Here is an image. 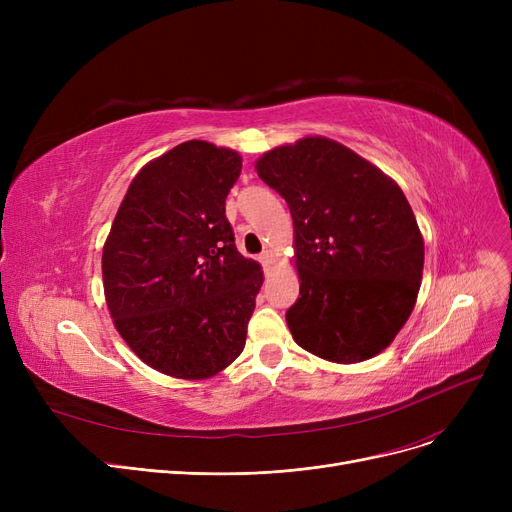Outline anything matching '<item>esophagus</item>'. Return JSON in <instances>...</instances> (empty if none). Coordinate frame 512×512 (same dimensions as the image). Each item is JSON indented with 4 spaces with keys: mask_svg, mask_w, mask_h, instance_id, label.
I'll return each mask as SVG.
<instances>
[{
    "mask_svg": "<svg viewBox=\"0 0 512 512\" xmlns=\"http://www.w3.org/2000/svg\"><path fill=\"white\" fill-rule=\"evenodd\" d=\"M259 261H261L263 267H270V265H272V251L265 249V251L259 255Z\"/></svg>",
    "mask_w": 512,
    "mask_h": 512,
    "instance_id": "obj_1",
    "label": "esophagus"
}]
</instances>
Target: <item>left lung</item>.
<instances>
[{"label":"left lung","instance_id":"left-lung-1","mask_svg":"<svg viewBox=\"0 0 512 512\" xmlns=\"http://www.w3.org/2000/svg\"><path fill=\"white\" fill-rule=\"evenodd\" d=\"M255 168L294 222L301 297L286 311L292 338L334 363L382 353L409 319L423 274V238L405 193L321 137L272 149Z\"/></svg>","mask_w":512,"mask_h":512}]
</instances>
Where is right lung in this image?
I'll use <instances>...</instances> for the list:
<instances>
[{"instance_id":"1","label":"right lung","mask_w":512,"mask_h":512,"mask_svg":"<svg viewBox=\"0 0 512 512\" xmlns=\"http://www.w3.org/2000/svg\"><path fill=\"white\" fill-rule=\"evenodd\" d=\"M236 151L186 141L128 186L103 247V288L114 324L149 367L203 380L245 348L263 274L234 245L226 197Z\"/></svg>"}]
</instances>
